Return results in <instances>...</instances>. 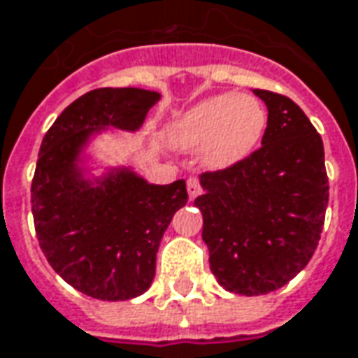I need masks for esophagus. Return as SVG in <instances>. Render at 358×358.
<instances>
[{
  "instance_id": "34e87169",
  "label": "esophagus",
  "mask_w": 358,
  "mask_h": 358,
  "mask_svg": "<svg viewBox=\"0 0 358 358\" xmlns=\"http://www.w3.org/2000/svg\"><path fill=\"white\" fill-rule=\"evenodd\" d=\"M187 191H189V199H196V196L201 195V183H199V179L195 177H191L189 181H187Z\"/></svg>"
}]
</instances>
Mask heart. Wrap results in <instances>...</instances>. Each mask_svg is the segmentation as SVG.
Listing matches in <instances>:
<instances>
[{
    "mask_svg": "<svg viewBox=\"0 0 358 358\" xmlns=\"http://www.w3.org/2000/svg\"><path fill=\"white\" fill-rule=\"evenodd\" d=\"M266 108L252 96L227 92L201 100L171 128V141L181 150L205 148V162L230 167L250 155L266 129Z\"/></svg>",
    "mask_w": 358,
    "mask_h": 358,
    "instance_id": "obj_1",
    "label": "heart"
}]
</instances>
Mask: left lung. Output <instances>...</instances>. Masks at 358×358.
Returning <instances> with one entry per match:
<instances>
[{"label":"left lung","mask_w":358,"mask_h":358,"mask_svg":"<svg viewBox=\"0 0 358 358\" xmlns=\"http://www.w3.org/2000/svg\"><path fill=\"white\" fill-rule=\"evenodd\" d=\"M268 108L262 148L220 171H205L195 199L217 282L264 296L294 280L317 248L329 203L323 141L287 96L254 90Z\"/></svg>","instance_id":"left-lung-1"}]
</instances>
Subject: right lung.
<instances>
[{"mask_svg": "<svg viewBox=\"0 0 358 358\" xmlns=\"http://www.w3.org/2000/svg\"><path fill=\"white\" fill-rule=\"evenodd\" d=\"M162 98L143 88H96L76 98L41 143L31 210L45 258L66 284L104 301L141 296L173 215L187 205L183 179L151 185L129 167L86 179L83 151L106 128L136 131Z\"/></svg>", "mask_w": 358, "mask_h": 358, "instance_id": "obj_1", "label": "right lung"}]
</instances>
